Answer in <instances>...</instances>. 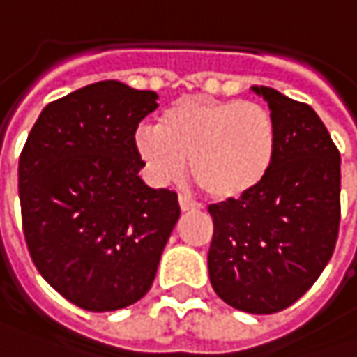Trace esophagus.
<instances>
[{"label":"esophagus","instance_id":"esophagus-1","mask_svg":"<svg viewBox=\"0 0 357 357\" xmlns=\"http://www.w3.org/2000/svg\"><path fill=\"white\" fill-rule=\"evenodd\" d=\"M178 205H181L183 211H199L201 209V205L197 201H192L191 197H187V195H181L178 197Z\"/></svg>","mask_w":357,"mask_h":357}]
</instances>
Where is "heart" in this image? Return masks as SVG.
<instances>
[{
  "instance_id": "heart-1",
  "label": "heart",
  "mask_w": 357,
  "mask_h": 357,
  "mask_svg": "<svg viewBox=\"0 0 357 357\" xmlns=\"http://www.w3.org/2000/svg\"><path fill=\"white\" fill-rule=\"evenodd\" d=\"M134 148L156 185L181 176L187 160L201 191L213 201H238L264 181L276 154V126L256 101L181 97L158 123H142Z\"/></svg>"
}]
</instances>
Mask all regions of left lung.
I'll return each mask as SVG.
<instances>
[{
  "label": "left lung",
  "instance_id": "left-lung-1",
  "mask_svg": "<svg viewBox=\"0 0 357 357\" xmlns=\"http://www.w3.org/2000/svg\"><path fill=\"white\" fill-rule=\"evenodd\" d=\"M276 126L266 181L238 201L211 205L209 280L229 307L270 315L291 307L327 266L340 229L342 160L313 107L254 85Z\"/></svg>",
  "mask_w": 357,
  "mask_h": 357
}]
</instances>
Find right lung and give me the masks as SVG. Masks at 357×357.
Returning <instances> with one entry per match:
<instances>
[{"label":"right lung","instance_id":"add662e5","mask_svg":"<svg viewBox=\"0 0 357 357\" xmlns=\"http://www.w3.org/2000/svg\"><path fill=\"white\" fill-rule=\"evenodd\" d=\"M154 91L99 81L48 103L17 166L24 236L44 280L105 313L150 291L181 217L176 192L148 187L134 134Z\"/></svg>","mask_w":357,"mask_h":357}]
</instances>
